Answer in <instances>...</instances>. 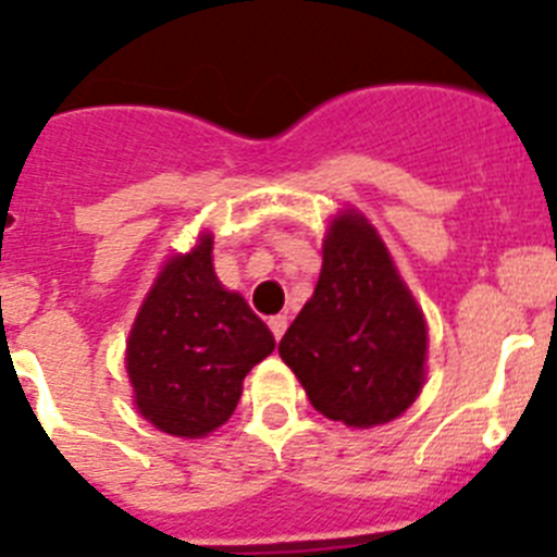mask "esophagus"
I'll use <instances>...</instances> for the list:
<instances>
[{
    "label": "esophagus",
    "instance_id": "obj_1",
    "mask_svg": "<svg viewBox=\"0 0 557 557\" xmlns=\"http://www.w3.org/2000/svg\"><path fill=\"white\" fill-rule=\"evenodd\" d=\"M269 327H272V335L274 338H283V333H285V327H288V315H283V313H277V315H272V319H269Z\"/></svg>",
    "mask_w": 557,
    "mask_h": 557
}]
</instances>
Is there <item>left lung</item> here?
<instances>
[{
    "label": "left lung",
    "instance_id": "1",
    "mask_svg": "<svg viewBox=\"0 0 557 557\" xmlns=\"http://www.w3.org/2000/svg\"><path fill=\"white\" fill-rule=\"evenodd\" d=\"M310 405L347 428L410 408L424 385L428 324L377 230L341 210L324 235L313 297L280 341Z\"/></svg>",
    "mask_w": 557,
    "mask_h": 557
}]
</instances>
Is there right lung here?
Returning a JSON list of instances; mask_svg holds the SVG:
<instances>
[{
  "instance_id": "right-lung-1",
  "label": "right lung",
  "mask_w": 557,
  "mask_h": 557,
  "mask_svg": "<svg viewBox=\"0 0 557 557\" xmlns=\"http://www.w3.org/2000/svg\"><path fill=\"white\" fill-rule=\"evenodd\" d=\"M213 235L166 260L127 338V374L138 413L177 438L222 428L244 377L272 355L274 335L242 294L213 272Z\"/></svg>"
}]
</instances>
